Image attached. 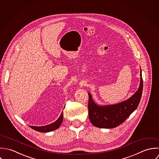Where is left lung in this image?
Segmentation results:
<instances>
[{
	"mask_svg": "<svg viewBox=\"0 0 159 159\" xmlns=\"http://www.w3.org/2000/svg\"><path fill=\"white\" fill-rule=\"evenodd\" d=\"M141 82L138 91L130 98L120 103L99 106L96 105L89 93V116L92 124L98 128H112L118 127L126 120L137 108L143 92V81L141 70Z\"/></svg>",
	"mask_w": 159,
	"mask_h": 159,
	"instance_id": "left-lung-1",
	"label": "left lung"
}]
</instances>
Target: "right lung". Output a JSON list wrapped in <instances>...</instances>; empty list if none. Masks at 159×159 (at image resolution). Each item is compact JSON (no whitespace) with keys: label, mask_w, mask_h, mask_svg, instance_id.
Returning a JSON list of instances; mask_svg holds the SVG:
<instances>
[{"label":"right lung","mask_w":159,"mask_h":159,"mask_svg":"<svg viewBox=\"0 0 159 159\" xmlns=\"http://www.w3.org/2000/svg\"><path fill=\"white\" fill-rule=\"evenodd\" d=\"M63 119V111L61 113V116H60V117L58 119V120L57 121H55V122L48 125H45V126H43V127H35V126H30V127L34 129L35 131H39V132H49V131H52L53 130H55L56 129L58 128L60 126V125L62 123Z\"/></svg>","instance_id":"1"}]
</instances>
